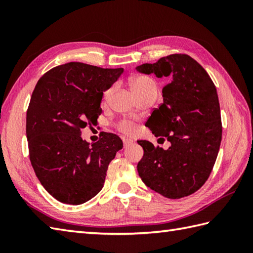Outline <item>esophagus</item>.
Returning <instances> with one entry per match:
<instances>
[{
    "mask_svg": "<svg viewBox=\"0 0 253 253\" xmlns=\"http://www.w3.org/2000/svg\"><path fill=\"white\" fill-rule=\"evenodd\" d=\"M123 141H124V147H125V148L129 147L130 144H132V143H133V141L131 140V139H128V138H124V139H123Z\"/></svg>",
    "mask_w": 253,
    "mask_h": 253,
    "instance_id": "34e87169",
    "label": "esophagus"
}]
</instances>
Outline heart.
Listing matches in <instances>:
<instances>
[{
    "label": "heart",
    "instance_id": "heart-1",
    "mask_svg": "<svg viewBox=\"0 0 253 253\" xmlns=\"http://www.w3.org/2000/svg\"><path fill=\"white\" fill-rule=\"evenodd\" d=\"M130 87L136 96H141L144 94H158V84L151 77L146 75H138L130 79ZM114 91V85H112L104 92V99H107ZM118 129L125 133H132L135 131V124L128 120H123L117 124Z\"/></svg>",
    "mask_w": 253,
    "mask_h": 253
}]
</instances>
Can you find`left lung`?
Returning <instances> with one entry per match:
<instances>
[{"label": "left lung", "mask_w": 253, "mask_h": 253, "mask_svg": "<svg viewBox=\"0 0 253 253\" xmlns=\"http://www.w3.org/2000/svg\"><path fill=\"white\" fill-rule=\"evenodd\" d=\"M137 71L173 78L162 90L163 103L146 123L155 137L168 139V150L140 140L139 176L152 190L169 199L190 196L204 185L222 141V120L215 84L187 54H170Z\"/></svg>", "instance_id": "8db88e82"}]
</instances>
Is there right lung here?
<instances>
[{
    "label": "right lung",
    "instance_id": "right-lung-1",
    "mask_svg": "<svg viewBox=\"0 0 253 253\" xmlns=\"http://www.w3.org/2000/svg\"><path fill=\"white\" fill-rule=\"evenodd\" d=\"M123 68L71 62L53 67L37 83L26 117L29 159L44 189L66 204H82L103 188L106 170L122 139L102 131L92 144L82 129L98 122L103 91Z\"/></svg>",
    "mask_w": 253,
    "mask_h": 253
}]
</instances>
